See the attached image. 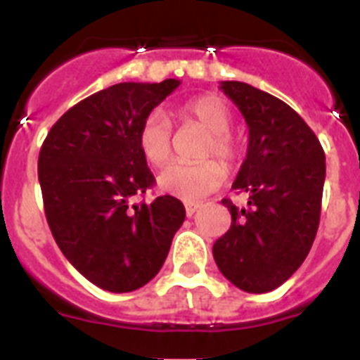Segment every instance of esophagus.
Wrapping results in <instances>:
<instances>
[{"label":"esophagus","instance_id":"1","mask_svg":"<svg viewBox=\"0 0 360 360\" xmlns=\"http://www.w3.org/2000/svg\"><path fill=\"white\" fill-rule=\"evenodd\" d=\"M200 209V203H186V214L193 216Z\"/></svg>","mask_w":360,"mask_h":360}]
</instances>
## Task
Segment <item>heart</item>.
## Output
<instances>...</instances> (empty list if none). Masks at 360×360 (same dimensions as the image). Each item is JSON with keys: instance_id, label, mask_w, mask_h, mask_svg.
Masks as SVG:
<instances>
[{"instance_id": "heart-1", "label": "heart", "mask_w": 360, "mask_h": 360, "mask_svg": "<svg viewBox=\"0 0 360 360\" xmlns=\"http://www.w3.org/2000/svg\"><path fill=\"white\" fill-rule=\"evenodd\" d=\"M174 115L180 122H195L207 131L198 151L205 160L171 164L158 174V189L186 202H195L218 189L225 178L224 166L208 157L218 156L224 162L225 167H234L241 160L243 148L236 136L229 131L232 115L218 97L200 95L189 98L182 106H178ZM136 144L149 164L157 167L164 165L169 160L173 149V129L169 120L160 111H151L139 128Z\"/></svg>"}]
</instances>
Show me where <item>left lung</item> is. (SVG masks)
I'll use <instances>...</instances> for the list:
<instances>
[{"instance_id":"obj_1","label":"left lung","mask_w":360,"mask_h":360,"mask_svg":"<svg viewBox=\"0 0 360 360\" xmlns=\"http://www.w3.org/2000/svg\"><path fill=\"white\" fill-rule=\"evenodd\" d=\"M221 90L249 126L247 158L232 184L249 195V207L221 200L232 224L216 240L212 256L232 285L265 294L294 274L316 240L324 151L316 133L281 98L238 81H224Z\"/></svg>"}]
</instances>
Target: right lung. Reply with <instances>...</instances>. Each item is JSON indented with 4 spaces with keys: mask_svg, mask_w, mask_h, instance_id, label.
Instances as JSON below:
<instances>
[{
    "mask_svg": "<svg viewBox=\"0 0 360 360\" xmlns=\"http://www.w3.org/2000/svg\"><path fill=\"white\" fill-rule=\"evenodd\" d=\"M178 84L120 82L97 91L70 108L41 146L37 174L53 240L88 281L108 292L151 281L186 219L174 196L133 203L155 186L136 133Z\"/></svg>",
    "mask_w": 360,
    "mask_h": 360,
    "instance_id": "add662e5",
    "label": "right lung"
}]
</instances>
